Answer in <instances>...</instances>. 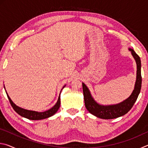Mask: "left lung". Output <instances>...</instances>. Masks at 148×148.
I'll return each mask as SVG.
<instances>
[{
    "mask_svg": "<svg viewBox=\"0 0 148 148\" xmlns=\"http://www.w3.org/2000/svg\"><path fill=\"white\" fill-rule=\"evenodd\" d=\"M129 49L131 51L132 56L136 61L137 71L134 89L128 99L117 104L108 105V106L99 104L92 98L87 87L84 83H82L84 102L86 108L89 112L97 117L104 119H110L121 117L126 114L132 108L135 102L136 101L142 86L141 61L140 57L135 53L133 49L131 48Z\"/></svg>",
    "mask_w": 148,
    "mask_h": 148,
    "instance_id": "obj_1",
    "label": "left lung"
}]
</instances>
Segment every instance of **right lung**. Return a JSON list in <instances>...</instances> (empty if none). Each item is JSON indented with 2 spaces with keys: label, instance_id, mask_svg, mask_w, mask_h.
<instances>
[{
  "label": "right lung",
  "instance_id": "add662e5",
  "mask_svg": "<svg viewBox=\"0 0 148 148\" xmlns=\"http://www.w3.org/2000/svg\"><path fill=\"white\" fill-rule=\"evenodd\" d=\"M64 87H65V86L62 87V88H64ZM6 94H7V96H8V98L9 99V101H10V102L12 106V108H13L15 111H16L17 113L19 115H20L21 116L24 117H25V118H27V119H31V120L44 119L47 118V117H49L52 116H53V115L57 112V110H59V107H60V104H61V100H60V95H59V97L58 98V100H57V103L55 104L51 109L46 110V111H45L44 112L32 111V110H25V109L21 108L16 106V105L13 102H12V101L10 99V97L8 96V95L7 92H6Z\"/></svg>",
  "mask_w": 148,
  "mask_h": 148
}]
</instances>
